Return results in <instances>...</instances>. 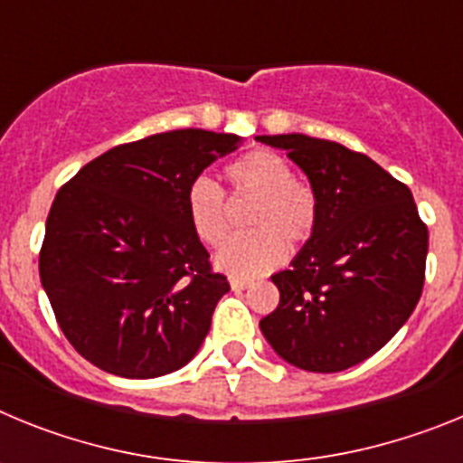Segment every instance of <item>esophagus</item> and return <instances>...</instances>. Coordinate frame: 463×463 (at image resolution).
<instances>
[{
	"label": "esophagus",
	"mask_w": 463,
	"mask_h": 463,
	"mask_svg": "<svg viewBox=\"0 0 463 463\" xmlns=\"http://www.w3.org/2000/svg\"><path fill=\"white\" fill-rule=\"evenodd\" d=\"M229 285L234 292H243V289L250 288V280H243V278H229Z\"/></svg>",
	"instance_id": "obj_1"
}]
</instances>
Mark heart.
I'll return each instance as SVG.
<instances>
[{
  "label": "heart",
  "mask_w": 463,
  "mask_h": 463,
  "mask_svg": "<svg viewBox=\"0 0 463 463\" xmlns=\"http://www.w3.org/2000/svg\"><path fill=\"white\" fill-rule=\"evenodd\" d=\"M229 194L252 199L248 211L250 234L229 241L215 264L232 276H260L276 269L285 257V243L297 248L313 236L317 199L310 185L294 178L289 162L271 150L241 155L224 169ZM185 211L192 232L202 243L218 248L232 232L224 192L203 175L185 192Z\"/></svg>",
  "instance_id": "heart-1"
}]
</instances>
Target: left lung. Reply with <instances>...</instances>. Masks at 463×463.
<instances>
[{
  "instance_id": "left-lung-1",
  "label": "left lung",
  "mask_w": 463,
  "mask_h": 463,
  "mask_svg": "<svg viewBox=\"0 0 463 463\" xmlns=\"http://www.w3.org/2000/svg\"><path fill=\"white\" fill-rule=\"evenodd\" d=\"M308 175L317 224L271 276L280 304L260 329L285 362L336 373L369 359L422 297L429 232L412 194L373 159L306 134L257 137Z\"/></svg>"
}]
</instances>
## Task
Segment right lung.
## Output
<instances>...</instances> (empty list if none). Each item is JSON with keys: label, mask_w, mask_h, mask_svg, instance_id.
I'll use <instances>...</instances> for the list:
<instances>
[{"label": "right lung", "mask_w": 463, "mask_h": 463, "mask_svg": "<svg viewBox=\"0 0 463 463\" xmlns=\"http://www.w3.org/2000/svg\"><path fill=\"white\" fill-rule=\"evenodd\" d=\"M236 134L174 129L122 143L64 183L46 220L41 285L67 341L120 378L185 366L229 292L192 232L185 192Z\"/></svg>", "instance_id": "right-lung-1"}]
</instances>
